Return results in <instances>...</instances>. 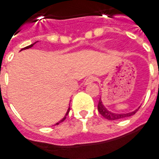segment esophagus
Masks as SVG:
<instances>
[{"label":"esophagus","instance_id":"obj_1","mask_svg":"<svg viewBox=\"0 0 159 159\" xmlns=\"http://www.w3.org/2000/svg\"><path fill=\"white\" fill-rule=\"evenodd\" d=\"M95 81V76H89V77H88L87 79L84 81V84H85V85H89V84H90V83H94Z\"/></svg>","mask_w":159,"mask_h":159}]
</instances>
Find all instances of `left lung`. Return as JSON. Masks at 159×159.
<instances>
[{
    "instance_id": "1",
    "label": "left lung",
    "mask_w": 159,
    "mask_h": 159,
    "mask_svg": "<svg viewBox=\"0 0 159 159\" xmlns=\"http://www.w3.org/2000/svg\"><path fill=\"white\" fill-rule=\"evenodd\" d=\"M139 107L136 108L135 110L129 112V113H114L112 111L108 110L106 107L103 105L102 101V97L100 98L98 102V111L100 114L102 115L103 117L108 120H120V119L127 118L132 115H134L138 110H139Z\"/></svg>"
}]
</instances>
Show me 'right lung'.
Here are the masks:
<instances>
[{
	"mask_svg": "<svg viewBox=\"0 0 159 159\" xmlns=\"http://www.w3.org/2000/svg\"><path fill=\"white\" fill-rule=\"evenodd\" d=\"M37 42H39V41H37ZM37 42H35V43H33V44H32V45H28V46H26V47H24V48L21 49V50H20V51H22V50H25V49H29V48H31V47H33V45H35V44H36V43H37ZM70 107L69 106V107H68V110H67V112H66V114H65V115H64V118L62 119V120H59V121H58V122H57V123H56V124H55V125H58V124H60L61 122H63V121H64V120H65V119H66V116H67V115H68L69 112H70ZM55 125H54V126H55Z\"/></svg>",
	"mask_w": 159,
	"mask_h": 159,
	"instance_id": "1",
	"label": "right lung"
}]
</instances>
